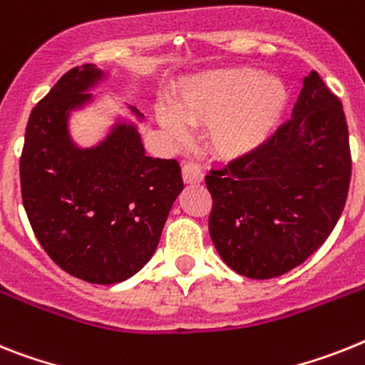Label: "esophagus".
Here are the masks:
<instances>
[{
  "label": "esophagus",
  "instance_id": "obj_1",
  "mask_svg": "<svg viewBox=\"0 0 365 365\" xmlns=\"http://www.w3.org/2000/svg\"><path fill=\"white\" fill-rule=\"evenodd\" d=\"M182 179H185L186 185H200L203 180V171L194 162H186V164H182Z\"/></svg>",
  "mask_w": 365,
  "mask_h": 365
}]
</instances>
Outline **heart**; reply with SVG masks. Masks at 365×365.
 I'll use <instances>...</instances> for the list:
<instances>
[{"label": "heart", "instance_id": "heart-1", "mask_svg": "<svg viewBox=\"0 0 365 365\" xmlns=\"http://www.w3.org/2000/svg\"><path fill=\"white\" fill-rule=\"evenodd\" d=\"M289 89L278 76L250 67H225L185 78L170 101L171 111L156 119L171 138H185V126L205 125V145L222 160L252 155L282 123Z\"/></svg>", "mask_w": 365, "mask_h": 365}]
</instances>
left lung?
Instances as JSON below:
<instances>
[{
    "label": "left lung",
    "mask_w": 365,
    "mask_h": 365,
    "mask_svg": "<svg viewBox=\"0 0 365 365\" xmlns=\"http://www.w3.org/2000/svg\"><path fill=\"white\" fill-rule=\"evenodd\" d=\"M205 182L210 239L230 269L270 279L302 264L332 233L347 200L351 150L339 98L312 71L291 119Z\"/></svg>",
    "instance_id": "obj_1"
}]
</instances>
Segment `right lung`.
<instances>
[{
  "instance_id": "obj_1",
  "label": "right lung",
  "mask_w": 365,
  "mask_h": 365,
  "mask_svg": "<svg viewBox=\"0 0 365 365\" xmlns=\"http://www.w3.org/2000/svg\"><path fill=\"white\" fill-rule=\"evenodd\" d=\"M110 72L72 68L33 108L20 185L29 224L52 261L89 284L125 282L155 254L182 192L177 160L145 155L138 108L115 115L95 145H80L72 115L95 106Z\"/></svg>"
}]
</instances>
